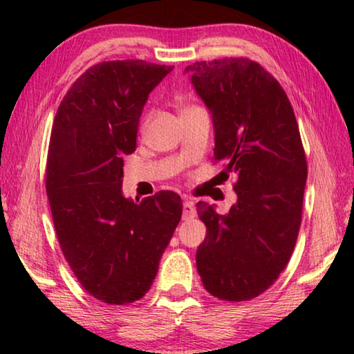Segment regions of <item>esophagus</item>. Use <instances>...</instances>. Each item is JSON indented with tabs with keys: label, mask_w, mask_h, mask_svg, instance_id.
Returning <instances> with one entry per match:
<instances>
[{
	"label": "esophagus",
	"mask_w": 354,
	"mask_h": 354,
	"mask_svg": "<svg viewBox=\"0 0 354 354\" xmlns=\"http://www.w3.org/2000/svg\"><path fill=\"white\" fill-rule=\"evenodd\" d=\"M196 211H195V205L194 201H184L183 203V218L184 220H190V218H195Z\"/></svg>",
	"instance_id": "34e87169"
}]
</instances>
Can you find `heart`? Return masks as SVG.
<instances>
[{
	"instance_id": "obj_1",
	"label": "heart",
	"mask_w": 354,
	"mask_h": 354,
	"mask_svg": "<svg viewBox=\"0 0 354 354\" xmlns=\"http://www.w3.org/2000/svg\"><path fill=\"white\" fill-rule=\"evenodd\" d=\"M189 107H190V106H185V107H183V109H189ZM183 109H181V111H183Z\"/></svg>"
}]
</instances>
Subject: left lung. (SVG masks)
<instances>
[{
	"instance_id": "8db88e82",
	"label": "left lung",
	"mask_w": 354,
	"mask_h": 354,
	"mask_svg": "<svg viewBox=\"0 0 354 354\" xmlns=\"http://www.w3.org/2000/svg\"><path fill=\"white\" fill-rule=\"evenodd\" d=\"M185 71L212 113L214 162L237 175L230 212L196 205L207 227L196 268L211 295L247 301L278 279L295 248L308 178L298 123L284 88L257 62L226 57Z\"/></svg>"
}]
</instances>
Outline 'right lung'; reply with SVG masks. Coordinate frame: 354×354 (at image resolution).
I'll return each mask as SVG.
<instances>
[{
	"mask_svg": "<svg viewBox=\"0 0 354 354\" xmlns=\"http://www.w3.org/2000/svg\"><path fill=\"white\" fill-rule=\"evenodd\" d=\"M170 65L109 61L68 88L53 123L46 195L62 253L92 297L128 304L149 290L183 215L181 196L160 190L124 198L123 156L136 151L148 95Z\"/></svg>",
	"mask_w": 354,
	"mask_h": 354,
	"instance_id": "obj_1",
	"label": "right lung"
}]
</instances>
